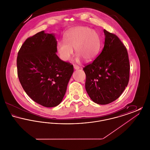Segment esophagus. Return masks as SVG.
Wrapping results in <instances>:
<instances>
[{"label": "esophagus", "mask_w": 150, "mask_h": 150, "mask_svg": "<svg viewBox=\"0 0 150 150\" xmlns=\"http://www.w3.org/2000/svg\"><path fill=\"white\" fill-rule=\"evenodd\" d=\"M74 68L75 70H78V69H80V67L78 66V65H76V64H74Z\"/></svg>", "instance_id": "1"}]
</instances>
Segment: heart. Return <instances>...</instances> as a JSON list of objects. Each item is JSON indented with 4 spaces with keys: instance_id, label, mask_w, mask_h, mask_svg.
Instances as JSON below:
<instances>
[{
    "instance_id": "heart-1",
    "label": "heart",
    "mask_w": 150,
    "mask_h": 150,
    "mask_svg": "<svg viewBox=\"0 0 150 150\" xmlns=\"http://www.w3.org/2000/svg\"><path fill=\"white\" fill-rule=\"evenodd\" d=\"M66 41L58 43L57 50L60 58L69 61L75 49L76 61L81 58L91 61L98 56L100 49V39L98 34L88 27L78 26L70 30L65 36Z\"/></svg>"
}]
</instances>
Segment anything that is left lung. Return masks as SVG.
<instances>
[{
    "label": "left lung",
    "instance_id": "obj_1",
    "mask_svg": "<svg viewBox=\"0 0 150 150\" xmlns=\"http://www.w3.org/2000/svg\"><path fill=\"white\" fill-rule=\"evenodd\" d=\"M103 50L86 65V89L94 102L107 105L117 100L128 84L130 64L126 47L114 34L103 30Z\"/></svg>",
    "mask_w": 150,
    "mask_h": 150
}]
</instances>
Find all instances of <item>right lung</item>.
Listing matches in <instances>:
<instances>
[{
	"instance_id": "right-lung-1",
	"label": "right lung",
	"mask_w": 150,
	"mask_h": 150,
	"mask_svg": "<svg viewBox=\"0 0 150 150\" xmlns=\"http://www.w3.org/2000/svg\"><path fill=\"white\" fill-rule=\"evenodd\" d=\"M57 45L54 35L42 31L25 40L17 58L23 89L44 107H55L61 102L74 72L72 64L58 57Z\"/></svg>"
}]
</instances>
